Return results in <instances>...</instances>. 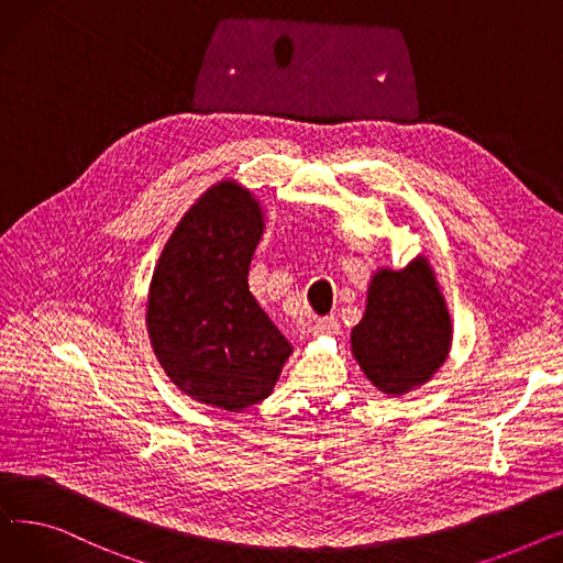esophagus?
I'll use <instances>...</instances> for the list:
<instances>
[{
  "mask_svg": "<svg viewBox=\"0 0 563 563\" xmlns=\"http://www.w3.org/2000/svg\"><path fill=\"white\" fill-rule=\"evenodd\" d=\"M340 331V323L335 317H323L312 327V335H335Z\"/></svg>",
  "mask_w": 563,
  "mask_h": 563,
  "instance_id": "esophagus-1",
  "label": "esophagus"
}]
</instances>
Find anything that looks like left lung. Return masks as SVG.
Listing matches in <instances>:
<instances>
[{
    "mask_svg": "<svg viewBox=\"0 0 563 563\" xmlns=\"http://www.w3.org/2000/svg\"><path fill=\"white\" fill-rule=\"evenodd\" d=\"M452 317L427 255L404 269L378 266L367 285L363 319L351 331V353L376 390L404 397L445 365Z\"/></svg>",
    "mask_w": 563,
    "mask_h": 563,
    "instance_id": "left-lung-1",
    "label": "left lung"
}]
</instances>
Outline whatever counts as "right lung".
Masks as SVG:
<instances>
[{
	"label": "right lung",
	"instance_id": "right-lung-1",
	"mask_svg": "<svg viewBox=\"0 0 563 563\" xmlns=\"http://www.w3.org/2000/svg\"><path fill=\"white\" fill-rule=\"evenodd\" d=\"M264 232L260 198L236 180L202 191L166 240L145 301V329L173 386L242 412L274 393L291 344L249 289Z\"/></svg>",
	"mask_w": 563,
	"mask_h": 563
}]
</instances>
